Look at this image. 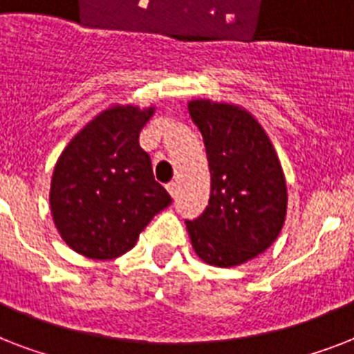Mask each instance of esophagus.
Returning a JSON list of instances; mask_svg holds the SVG:
<instances>
[{
    "instance_id": "1",
    "label": "esophagus",
    "mask_w": 354,
    "mask_h": 354,
    "mask_svg": "<svg viewBox=\"0 0 354 354\" xmlns=\"http://www.w3.org/2000/svg\"><path fill=\"white\" fill-rule=\"evenodd\" d=\"M167 191H169V193H171L172 196H176V193H178V182H174V180H172V182L167 183Z\"/></svg>"
}]
</instances>
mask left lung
Instances as JSON below:
<instances>
[{
	"label": "left lung",
	"mask_w": 354,
	"mask_h": 354,
	"mask_svg": "<svg viewBox=\"0 0 354 354\" xmlns=\"http://www.w3.org/2000/svg\"><path fill=\"white\" fill-rule=\"evenodd\" d=\"M189 113L209 161V205L187 222L204 263L230 268L257 257L277 239L286 215V183L263 127L246 110L191 101Z\"/></svg>",
	"instance_id": "left-lung-1"
}]
</instances>
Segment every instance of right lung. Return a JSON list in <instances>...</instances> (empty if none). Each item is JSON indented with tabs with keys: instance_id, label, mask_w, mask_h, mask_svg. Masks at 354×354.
<instances>
[{
	"instance_id": "obj_1",
	"label": "right lung",
	"mask_w": 354,
	"mask_h": 354,
	"mask_svg": "<svg viewBox=\"0 0 354 354\" xmlns=\"http://www.w3.org/2000/svg\"><path fill=\"white\" fill-rule=\"evenodd\" d=\"M154 108H110L80 130L64 149L53 172L55 226L75 252L115 259L132 250L171 194L154 180L139 132Z\"/></svg>"
}]
</instances>
